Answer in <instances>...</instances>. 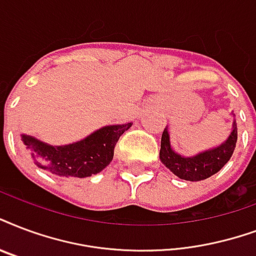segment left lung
Wrapping results in <instances>:
<instances>
[{
    "label": "left lung",
    "instance_id": "obj_1",
    "mask_svg": "<svg viewBox=\"0 0 256 256\" xmlns=\"http://www.w3.org/2000/svg\"><path fill=\"white\" fill-rule=\"evenodd\" d=\"M235 118V114L231 112ZM238 141V126L236 120L232 122V128L227 140L220 145L212 149L204 150L202 153L194 154L190 157H185L182 154L173 150L170 145V134L168 126L165 128L161 136V150L160 160L169 170L181 180L186 181H202L222 169L232 157V153L236 148Z\"/></svg>",
    "mask_w": 256,
    "mask_h": 256
}]
</instances>
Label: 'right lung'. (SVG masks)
Listing matches in <instances>:
<instances>
[{"mask_svg":"<svg viewBox=\"0 0 256 256\" xmlns=\"http://www.w3.org/2000/svg\"><path fill=\"white\" fill-rule=\"evenodd\" d=\"M132 124L104 126L80 141L62 146L50 145L26 134H21V141L38 168L58 177L84 178L102 172L111 162L115 144Z\"/></svg>","mask_w":256,"mask_h":256,"instance_id":"obj_1","label":"right lung"}]
</instances>
